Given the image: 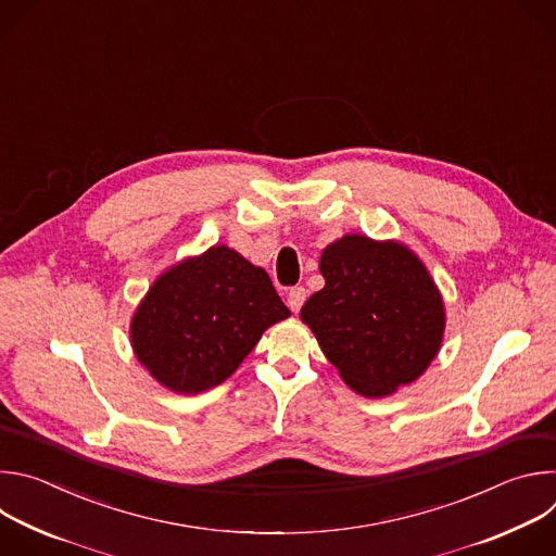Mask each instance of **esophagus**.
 <instances>
[{
	"mask_svg": "<svg viewBox=\"0 0 556 556\" xmlns=\"http://www.w3.org/2000/svg\"><path fill=\"white\" fill-rule=\"evenodd\" d=\"M305 296H307V290H305L303 286L290 288V292H288V305H290V309H292V312H299L301 305L305 303Z\"/></svg>",
	"mask_w": 556,
	"mask_h": 556,
	"instance_id": "obj_1",
	"label": "esophagus"
}]
</instances>
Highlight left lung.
<instances>
[{"instance_id":"obj_1","label":"left lung","mask_w":556,"mask_h":556,"mask_svg":"<svg viewBox=\"0 0 556 556\" xmlns=\"http://www.w3.org/2000/svg\"><path fill=\"white\" fill-rule=\"evenodd\" d=\"M319 268L326 286L301 319L343 380L371 399L416 380L444 332L442 299L420 260L403 244L345 235Z\"/></svg>"}]
</instances>
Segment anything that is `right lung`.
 I'll list each match as a JSON object with an SVG mask.
<instances>
[{"label":"right lung","mask_w":556,"mask_h":556,"mask_svg":"<svg viewBox=\"0 0 556 556\" xmlns=\"http://www.w3.org/2000/svg\"><path fill=\"white\" fill-rule=\"evenodd\" d=\"M288 314L266 270L213 247L151 286L131 321V345L157 382L200 393L226 380Z\"/></svg>","instance_id":"right-lung-1"}]
</instances>
